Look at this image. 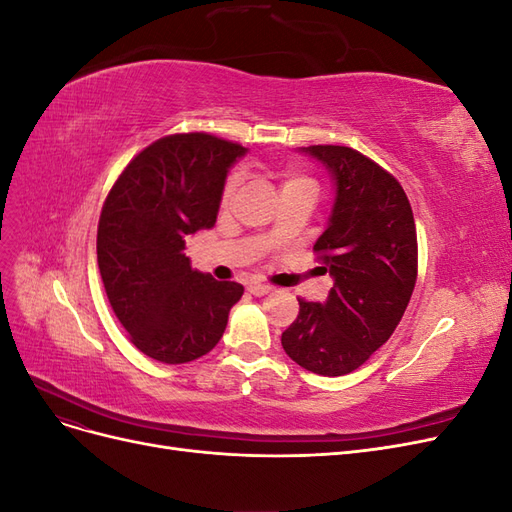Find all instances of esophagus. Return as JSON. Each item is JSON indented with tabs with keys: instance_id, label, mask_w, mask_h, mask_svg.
<instances>
[{
	"instance_id": "1",
	"label": "esophagus",
	"mask_w": 512,
	"mask_h": 512,
	"mask_svg": "<svg viewBox=\"0 0 512 512\" xmlns=\"http://www.w3.org/2000/svg\"><path fill=\"white\" fill-rule=\"evenodd\" d=\"M247 290H250L254 297H265V294H269L271 290H273V286H269V284H260V282H254V284H250L247 286Z\"/></svg>"
}]
</instances>
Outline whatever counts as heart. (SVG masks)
<instances>
[{"mask_svg":"<svg viewBox=\"0 0 512 512\" xmlns=\"http://www.w3.org/2000/svg\"><path fill=\"white\" fill-rule=\"evenodd\" d=\"M239 185H241V179H239L237 173L228 175L224 188H222V196H220V207L222 209H228L232 203H235L237 192H239ZM297 185H314V183H312V179H309V177L301 175L299 170L288 168L286 173H284V179H282V190L297 188Z\"/></svg>","mask_w":512,"mask_h":512,"instance_id":"heart-1","label":"heart"}]
</instances>
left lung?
Wrapping results in <instances>:
<instances>
[{"mask_svg":"<svg viewBox=\"0 0 512 512\" xmlns=\"http://www.w3.org/2000/svg\"><path fill=\"white\" fill-rule=\"evenodd\" d=\"M301 151L331 170L337 185L327 230L314 245L333 275L327 303L299 299V316L282 333L294 363L320 376L359 369L393 335L410 303L418 243L401 183L361 151L309 145Z\"/></svg>","mask_w":512,"mask_h":512,"instance_id":"1","label":"left lung"}]
</instances>
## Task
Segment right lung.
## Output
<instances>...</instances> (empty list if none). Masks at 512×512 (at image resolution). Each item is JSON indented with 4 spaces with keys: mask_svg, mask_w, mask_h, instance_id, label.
<instances>
[{
    "mask_svg": "<svg viewBox=\"0 0 512 512\" xmlns=\"http://www.w3.org/2000/svg\"><path fill=\"white\" fill-rule=\"evenodd\" d=\"M245 147L207 132L158 138L121 170L98 222V267L121 327L151 359L179 365L220 342L243 286L192 271L185 239L218 218Z\"/></svg>",
    "mask_w": 512,
    "mask_h": 512,
    "instance_id": "1",
    "label": "right lung"
}]
</instances>
